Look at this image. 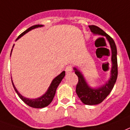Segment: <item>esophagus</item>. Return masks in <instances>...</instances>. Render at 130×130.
Instances as JSON below:
<instances>
[{
    "label": "esophagus",
    "instance_id": "obj_1",
    "mask_svg": "<svg viewBox=\"0 0 130 130\" xmlns=\"http://www.w3.org/2000/svg\"><path fill=\"white\" fill-rule=\"evenodd\" d=\"M65 71H66L67 73L71 72V71H72V67H71V65H68V66H67L66 68H65Z\"/></svg>",
    "mask_w": 130,
    "mask_h": 130
}]
</instances>
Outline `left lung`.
<instances>
[{"label": "left lung", "mask_w": 130, "mask_h": 130, "mask_svg": "<svg viewBox=\"0 0 130 130\" xmlns=\"http://www.w3.org/2000/svg\"><path fill=\"white\" fill-rule=\"evenodd\" d=\"M89 28L93 34L104 36L109 42L111 50V68L110 78L105 84L98 88H91L85 81L83 74L75 67L73 68L78 77V83L76 86V93L81 101L85 105H97L102 103L112 90L118 77V61H117V48L116 43L110 36L105 32L100 27L95 25H89Z\"/></svg>", "instance_id": "obj_1"}]
</instances>
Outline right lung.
Masks as SVG:
<instances>
[{"label": "right lung", "mask_w": 130, "mask_h": 130, "mask_svg": "<svg viewBox=\"0 0 130 130\" xmlns=\"http://www.w3.org/2000/svg\"><path fill=\"white\" fill-rule=\"evenodd\" d=\"M43 25H34V26H32V27H29L28 29H27L25 31H24L23 33H21V34L18 37L17 39H16V41L19 39V38H21L22 36H23L24 35L26 34V33L28 32V31H30V30H32V29H34V28H38V27H43ZM12 50H11V53H12ZM11 53H10V55H11ZM65 71H63V72H61V74H59L58 76H57L53 80L51 83L50 86L48 87V89H47V91H46V93H45V94H43L42 96H41L39 98H36V99H29V98H25V97H23V96L18 91L17 89H16L15 86H14L13 82H12V80H12V85H13L14 89L15 90L16 93H17L19 97L21 100H23V102H25L27 105H28V106H30V107H33V108H43V107H47V105H48L51 103V102H52L53 100V98H54L55 95L57 88V87L59 86V83L61 82L63 77H65Z\"/></svg>", "instance_id": "obj_1"}]
</instances>
